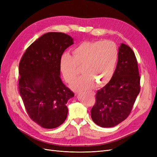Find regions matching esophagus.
I'll list each match as a JSON object with an SVG mask.
<instances>
[{
  "instance_id": "1",
  "label": "esophagus",
  "mask_w": 157,
  "mask_h": 157,
  "mask_svg": "<svg viewBox=\"0 0 157 157\" xmlns=\"http://www.w3.org/2000/svg\"><path fill=\"white\" fill-rule=\"evenodd\" d=\"M93 93H94V92H92V94H93Z\"/></svg>"
}]
</instances>
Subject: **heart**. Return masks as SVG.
<instances>
[{
	"mask_svg": "<svg viewBox=\"0 0 157 157\" xmlns=\"http://www.w3.org/2000/svg\"><path fill=\"white\" fill-rule=\"evenodd\" d=\"M118 48L111 40L86 41L75 47L72 56L64 54L60 67L65 80L71 82L82 69L83 74L71 84L75 90H86L108 82L113 77L118 59Z\"/></svg>",
	"mask_w": 157,
	"mask_h": 157,
	"instance_id": "1",
	"label": "heart"
}]
</instances>
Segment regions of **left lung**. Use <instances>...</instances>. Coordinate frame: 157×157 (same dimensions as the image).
Instances as JSON below:
<instances>
[{
  "mask_svg": "<svg viewBox=\"0 0 157 157\" xmlns=\"http://www.w3.org/2000/svg\"><path fill=\"white\" fill-rule=\"evenodd\" d=\"M137 59L133 50L121 43L118 61L111 79L97 91L96 102L91 110V117L101 127L115 126L130 113L140 91Z\"/></svg>",
  "mask_w": 157,
  "mask_h": 157,
  "instance_id": "left-lung-1",
  "label": "left lung"
}]
</instances>
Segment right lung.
I'll list each match as a JSON object with an SVG mask.
<instances>
[{
  "label": "right lung",
  "instance_id": "1",
  "mask_svg": "<svg viewBox=\"0 0 157 157\" xmlns=\"http://www.w3.org/2000/svg\"><path fill=\"white\" fill-rule=\"evenodd\" d=\"M73 39L50 32L32 43L19 65V92L28 115L42 128L59 126L67 116V104L74 93L60 77V61Z\"/></svg>",
  "mask_w": 157,
  "mask_h": 157
}]
</instances>
